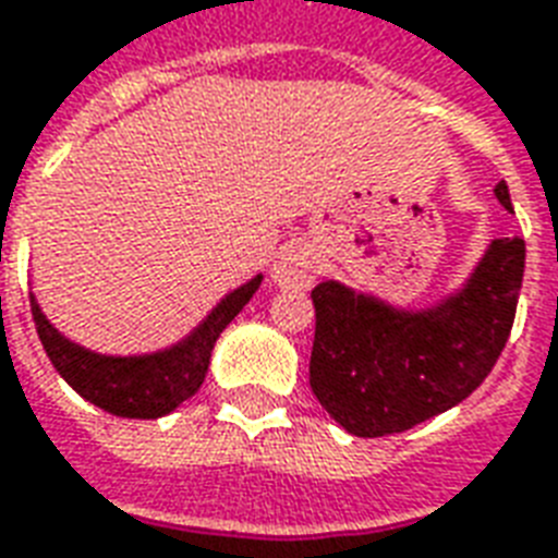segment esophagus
<instances>
[{
    "instance_id": "1",
    "label": "esophagus",
    "mask_w": 558,
    "mask_h": 558,
    "mask_svg": "<svg viewBox=\"0 0 558 558\" xmlns=\"http://www.w3.org/2000/svg\"><path fill=\"white\" fill-rule=\"evenodd\" d=\"M271 278H275L278 287H287V289L310 287V283L316 280V260L310 257L307 251L289 248L280 254L278 260H275Z\"/></svg>"
}]
</instances>
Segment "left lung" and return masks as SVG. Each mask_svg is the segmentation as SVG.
I'll list each match as a JSON object with an SVG mask.
<instances>
[{
    "instance_id": "1",
    "label": "left lung",
    "mask_w": 558,
    "mask_h": 558,
    "mask_svg": "<svg viewBox=\"0 0 558 558\" xmlns=\"http://www.w3.org/2000/svg\"><path fill=\"white\" fill-rule=\"evenodd\" d=\"M497 202L512 210L506 181ZM521 236L495 240L462 283L430 310H398L325 280L313 289L310 386L348 433L377 439L457 407L506 348L524 280Z\"/></svg>"
}]
</instances>
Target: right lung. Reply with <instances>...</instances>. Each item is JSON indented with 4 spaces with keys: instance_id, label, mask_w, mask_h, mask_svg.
Masks as SVG:
<instances>
[{
    "instance_id": "1",
    "label": "right lung",
    "mask_w": 558,
    "mask_h": 558,
    "mask_svg": "<svg viewBox=\"0 0 558 558\" xmlns=\"http://www.w3.org/2000/svg\"><path fill=\"white\" fill-rule=\"evenodd\" d=\"M263 275L225 295L184 342L143 356H105L75 345L43 316L32 295V316L46 354L63 380L99 410L119 418H160L202 389L216 339L260 287Z\"/></svg>"
}]
</instances>
